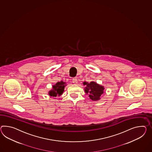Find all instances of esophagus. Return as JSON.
Here are the masks:
<instances>
[{
  "label": "esophagus",
  "mask_w": 152,
  "mask_h": 152,
  "mask_svg": "<svg viewBox=\"0 0 152 152\" xmlns=\"http://www.w3.org/2000/svg\"><path fill=\"white\" fill-rule=\"evenodd\" d=\"M72 82H73L74 84H77L78 82L77 79L76 78H74L72 79Z\"/></svg>",
  "instance_id": "1"
}]
</instances>
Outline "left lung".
<instances>
[{"instance_id":"left-lung-1","label":"left lung","mask_w":152,"mask_h":152,"mask_svg":"<svg viewBox=\"0 0 152 152\" xmlns=\"http://www.w3.org/2000/svg\"><path fill=\"white\" fill-rule=\"evenodd\" d=\"M83 85L86 86L85 92L89 96V98L93 101L100 100L102 94L104 93V87L97 83L96 82H83Z\"/></svg>"}]
</instances>
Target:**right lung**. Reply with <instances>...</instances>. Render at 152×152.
<instances>
[{"instance_id": "add662e5", "label": "right lung", "mask_w": 152, "mask_h": 152, "mask_svg": "<svg viewBox=\"0 0 152 152\" xmlns=\"http://www.w3.org/2000/svg\"><path fill=\"white\" fill-rule=\"evenodd\" d=\"M66 83L63 81L58 82L56 84L52 86V89L48 92V94L50 96L56 97L62 95L65 87L66 86Z\"/></svg>"}]
</instances>
